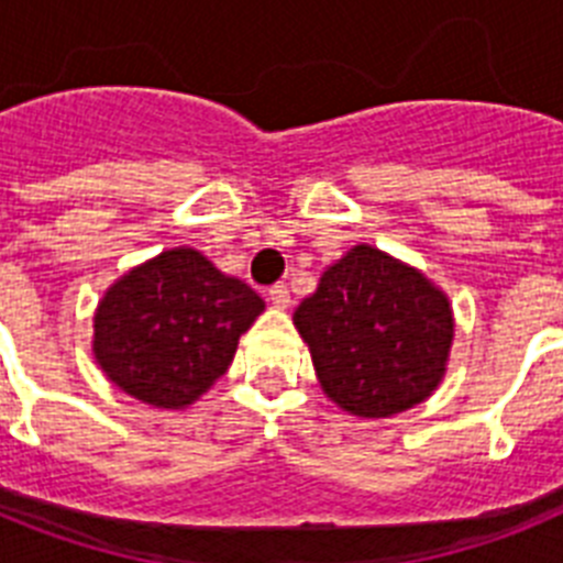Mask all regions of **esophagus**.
<instances>
[{
	"label": "esophagus",
	"mask_w": 563,
	"mask_h": 563,
	"mask_svg": "<svg viewBox=\"0 0 563 563\" xmlns=\"http://www.w3.org/2000/svg\"><path fill=\"white\" fill-rule=\"evenodd\" d=\"M267 298H271V305L278 307V310H287L290 307V290L285 285H273L267 290Z\"/></svg>",
	"instance_id": "1"
}]
</instances>
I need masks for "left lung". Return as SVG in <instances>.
Returning <instances> with one entry per match:
<instances>
[{
    "label": "left lung",
    "instance_id": "obj_1",
    "mask_svg": "<svg viewBox=\"0 0 563 563\" xmlns=\"http://www.w3.org/2000/svg\"><path fill=\"white\" fill-rule=\"evenodd\" d=\"M292 324L321 391L352 417L380 420L415 409L449 372L454 310L445 290L366 242L324 267Z\"/></svg>",
    "mask_w": 563,
    "mask_h": 563
}]
</instances>
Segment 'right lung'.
<instances>
[{
    "mask_svg": "<svg viewBox=\"0 0 563 563\" xmlns=\"http://www.w3.org/2000/svg\"><path fill=\"white\" fill-rule=\"evenodd\" d=\"M265 301L180 245L107 287L92 318L98 369L154 409H188L220 380Z\"/></svg>",
    "mask_w": 563,
    "mask_h": 563,
    "instance_id": "right-lung-1",
    "label": "right lung"
}]
</instances>
